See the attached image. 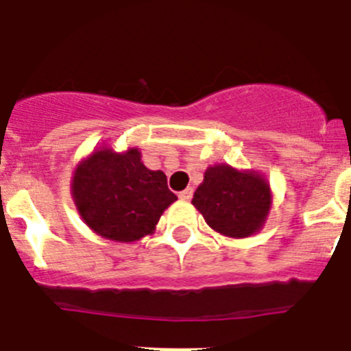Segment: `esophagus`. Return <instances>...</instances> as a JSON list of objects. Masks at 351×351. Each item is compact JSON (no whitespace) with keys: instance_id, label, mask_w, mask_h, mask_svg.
I'll list each match as a JSON object with an SVG mask.
<instances>
[{"instance_id":"obj_1","label":"esophagus","mask_w":351,"mask_h":351,"mask_svg":"<svg viewBox=\"0 0 351 351\" xmlns=\"http://www.w3.org/2000/svg\"><path fill=\"white\" fill-rule=\"evenodd\" d=\"M191 197H193V188H186V190H182L181 193H179V198H181V200H191Z\"/></svg>"}]
</instances>
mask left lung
I'll return each instance as SVG.
<instances>
[{"mask_svg":"<svg viewBox=\"0 0 351 351\" xmlns=\"http://www.w3.org/2000/svg\"><path fill=\"white\" fill-rule=\"evenodd\" d=\"M210 228L228 237H247L262 228L271 209L267 182L258 173L228 165L209 167L191 200Z\"/></svg>","mask_w":351,"mask_h":351,"instance_id":"left-lung-1","label":"left lung"}]
</instances>
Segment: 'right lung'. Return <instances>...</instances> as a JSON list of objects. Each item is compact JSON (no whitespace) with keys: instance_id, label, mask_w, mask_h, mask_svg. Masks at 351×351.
<instances>
[{"instance_id":"1","label":"right lung","mask_w":351,"mask_h":351,"mask_svg":"<svg viewBox=\"0 0 351 351\" xmlns=\"http://www.w3.org/2000/svg\"><path fill=\"white\" fill-rule=\"evenodd\" d=\"M71 193L84 221L121 243L151 234L161 213L178 200L165 173L145 169L138 149L125 154L96 151L75 170Z\"/></svg>"}]
</instances>
